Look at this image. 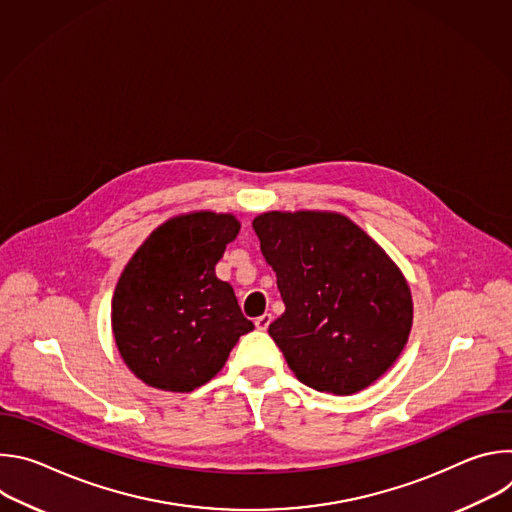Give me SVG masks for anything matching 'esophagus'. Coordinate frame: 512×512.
Segmentation results:
<instances>
[{
  "mask_svg": "<svg viewBox=\"0 0 512 512\" xmlns=\"http://www.w3.org/2000/svg\"><path fill=\"white\" fill-rule=\"evenodd\" d=\"M271 314H263V316H259V318H255V326H257V330H267L269 328V324H271Z\"/></svg>",
  "mask_w": 512,
  "mask_h": 512,
  "instance_id": "obj_1",
  "label": "esophagus"
}]
</instances>
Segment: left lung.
Returning <instances> with one entry per match:
<instances>
[{"mask_svg":"<svg viewBox=\"0 0 512 512\" xmlns=\"http://www.w3.org/2000/svg\"><path fill=\"white\" fill-rule=\"evenodd\" d=\"M253 229L285 304L269 336L296 377L352 395L385 375L413 322L407 281L387 253L336 212H265Z\"/></svg>","mask_w":512,"mask_h":512,"instance_id":"1","label":"left lung"}]
</instances>
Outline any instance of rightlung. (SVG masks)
I'll use <instances>...</instances> for the list:
<instances>
[{"instance_id":"obj_1","label":"right lung","mask_w":512,"mask_h":512,"mask_svg":"<svg viewBox=\"0 0 512 512\" xmlns=\"http://www.w3.org/2000/svg\"><path fill=\"white\" fill-rule=\"evenodd\" d=\"M233 214L194 212L158 227L123 269L111 304L117 348L137 379L190 393L225 367L255 326L214 273L239 235Z\"/></svg>"}]
</instances>
